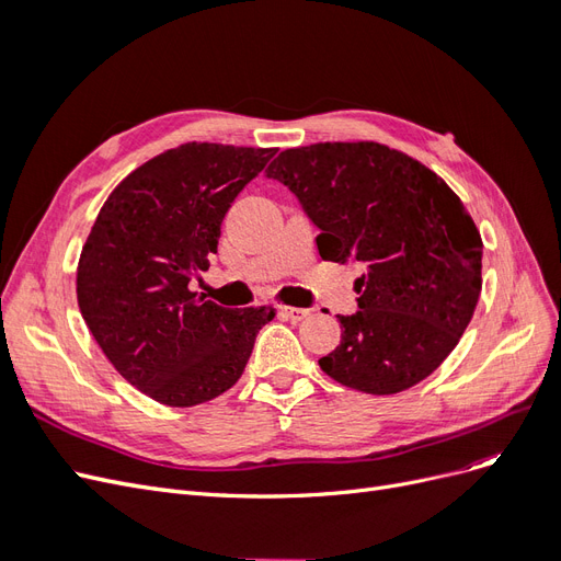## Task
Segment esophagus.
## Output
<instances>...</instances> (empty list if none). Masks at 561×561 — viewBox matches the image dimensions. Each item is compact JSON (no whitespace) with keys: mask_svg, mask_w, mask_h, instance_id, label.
Wrapping results in <instances>:
<instances>
[{"mask_svg":"<svg viewBox=\"0 0 561 561\" xmlns=\"http://www.w3.org/2000/svg\"><path fill=\"white\" fill-rule=\"evenodd\" d=\"M278 313H280V316H285V318L295 320V322H299V320H304V318L309 316V309H297V307H280V309H278Z\"/></svg>","mask_w":561,"mask_h":561,"instance_id":"esophagus-1","label":"esophagus"}]
</instances>
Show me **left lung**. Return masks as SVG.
I'll return each mask as SVG.
<instances>
[{
  "mask_svg": "<svg viewBox=\"0 0 561 561\" xmlns=\"http://www.w3.org/2000/svg\"><path fill=\"white\" fill-rule=\"evenodd\" d=\"M318 227L322 260L363 266L358 311L318 360L371 396L412 388L458 344L482 290V239L461 198L426 165L377 142L285 149L266 168Z\"/></svg>",
  "mask_w": 561,
  "mask_h": 561,
  "instance_id": "obj_1",
  "label": "left lung"
}]
</instances>
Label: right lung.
Here are the masks:
<instances>
[{
    "instance_id": "obj_1",
    "label": "right lung",
    "mask_w": 561,
    "mask_h": 561,
    "mask_svg": "<svg viewBox=\"0 0 561 561\" xmlns=\"http://www.w3.org/2000/svg\"><path fill=\"white\" fill-rule=\"evenodd\" d=\"M276 149L192 142L147 161L105 201L77 268V301L128 383L171 407L241 379L274 309H225L190 290L222 219Z\"/></svg>"
}]
</instances>
